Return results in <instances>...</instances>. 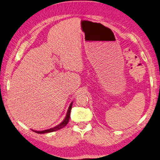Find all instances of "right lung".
I'll return each mask as SVG.
<instances>
[{
    "instance_id": "1",
    "label": "right lung",
    "mask_w": 160,
    "mask_h": 160,
    "mask_svg": "<svg viewBox=\"0 0 160 160\" xmlns=\"http://www.w3.org/2000/svg\"><path fill=\"white\" fill-rule=\"evenodd\" d=\"M72 102L71 103L70 106H69L68 112H67V114H66V118H65L64 120H63L62 122H61L59 124H58L57 126L53 127V128L46 129V130H44V131H34V130H33V132H36V133H49V132H55V131L59 130L63 128V127H64L66 125V124L68 123L69 119H70V114H71V108H72Z\"/></svg>"
}]
</instances>
